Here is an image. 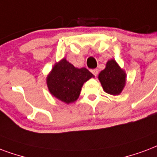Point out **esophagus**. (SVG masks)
<instances>
[{
	"instance_id": "1",
	"label": "esophagus",
	"mask_w": 157,
	"mask_h": 157,
	"mask_svg": "<svg viewBox=\"0 0 157 157\" xmlns=\"http://www.w3.org/2000/svg\"><path fill=\"white\" fill-rule=\"evenodd\" d=\"M91 72L94 74V76H95L98 75V70H97V69H93V70H91Z\"/></svg>"
}]
</instances>
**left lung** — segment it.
Listing matches in <instances>:
<instances>
[{"instance_id": "1", "label": "left lung", "mask_w": 157, "mask_h": 157, "mask_svg": "<svg viewBox=\"0 0 157 157\" xmlns=\"http://www.w3.org/2000/svg\"><path fill=\"white\" fill-rule=\"evenodd\" d=\"M103 90L112 95H118L126 85L127 75L114 59H110L106 63L105 68L98 76Z\"/></svg>"}]
</instances>
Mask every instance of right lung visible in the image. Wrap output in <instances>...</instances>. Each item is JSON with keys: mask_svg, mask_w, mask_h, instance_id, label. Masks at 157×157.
I'll use <instances>...</instances> for the list:
<instances>
[{"mask_svg": "<svg viewBox=\"0 0 157 157\" xmlns=\"http://www.w3.org/2000/svg\"><path fill=\"white\" fill-rule=\"evenodd\" d=\"M92 77L86 68L75 67L63 57L47 76V86L53 97L69 105L78 99L84 83Z\"/></svg>", "mask_w": 157, "mask_h": 157, "instance_id": "obj_1", "label": "right lung"}]
</instances>
